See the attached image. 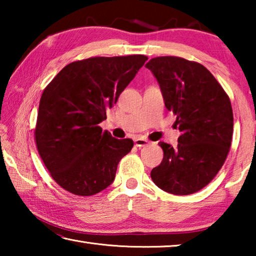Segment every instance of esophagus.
<instances>
[{
  "label": "esophagus",
  "mask_w": 256,
  "mask_h": 256,
  "mask_svg": "<svg viewBox=\"0 0 256 256\" xmlns=\"http://www.w3.org/2000/svg\"><path fill=\"white\" fill-rule=\"evenodd\" d=\"M134 144H136V146H138V148H141V146H148L150 142L146 140V138H138L134 140Z\"/></svg>",
  "instance_id": "1"
}]
</instances>
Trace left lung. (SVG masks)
Here are the masks:
<instances>
[{"label": "left lung", "mask_w": 256, "mask_h": 256, "mask_svg": "<svg viewBox=\"0 0 256 256\" xmlns=\"http://www.w3.org/2000/svg\"><path fill=\"white\" fill-rule=\"evenodd\" d=\"M146 68L157 79L164 106L176 115L182 133L177 146L159 142L164 159L151 170V178L175 196L196 193L214 178L227 158L234 130L230 100L200 63L160 56Z\"/></svg>", "instance_id": "obj_1"}]
</instances>
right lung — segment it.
Here are the masks:
<instances>
[{"label": "right lung", "mask_w": 256, "mask_h": 256, "mask_svg": "<svg viewBox=\"0 0 256 256\" xmlns=\"http://www.w3.org/2000/svg\"><path fill=\"white\" fill-rule=\"evenodd\" d=\"M148 58H90L68 64L42 94L34 138L53 180L76 196L102 192L115 180L131 138L99 126Z\"/></svg>", "instance_id": "right-lung-1"}]
</instances>
